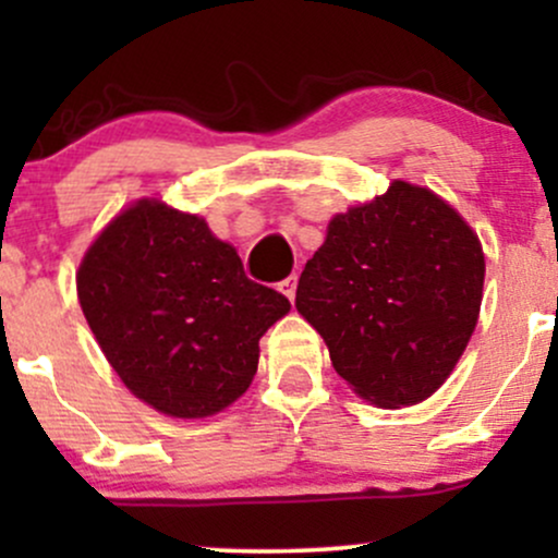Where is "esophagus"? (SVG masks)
Instances as JSON below:
<instances>
[{"label":"esophagus","instance_id":"1","mask_svg":"<svg viewBox=\"0 0 558 558\" xmlns=\"http://www.w3.org/2000/svg\"><path fill=\"white\" fill-rule=\"evenodd\" d=\"M296 286H299L296 275H291V278H286L283 283H280V293H283L288 301H293V299H296Z\"/></svg>","mask_w":558,"mask_h":558}]
</instances>
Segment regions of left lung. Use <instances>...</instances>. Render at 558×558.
I'll return each mask as SVG.
<instances>
[{
  "label": "left lung",
  "mask_w": 558,
  "mask_h": 558,
  "mask_svg": "<svg viewBox=\"0 0 558 558\" xmlns=\"http://www.w3.org/2000/svg\"><path fill=\"white\" fill-rule=\"evenodd\" d=\"M483 283L470 222L425 185L393 181L330 217L301 272L296 312L360 399L401 409L430 399L462 360Z\"/></svg>",
  "instance_id": "1"
}]
</instances>
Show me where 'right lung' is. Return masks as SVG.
I'll list each match as a JSON object with an SVG mask.
<instances>
[{
    "mask_svg": "<svg viewBox=\"0 0 558 558\" xmlns=\"http://www.w3.org/2000/svg\"><path fill=\"white\" fill-rule=\"evenodd\" d=\"M83 317L123 386L159 414L204 420L252 386L259 338L291 312L243 275L198 215L136 198L96 233L75 272Z\"/></svg>",
    "mask_w": 558,
    "mask_h": 558,
    "instance_id": "1",
    "label": "right lung"
}]
</instances>
